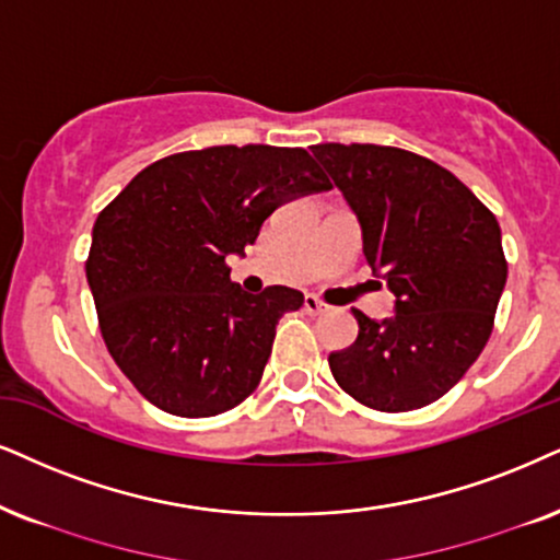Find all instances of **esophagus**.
I'll use <instances>...</instances> for the list:
<instances>
[{
    "mask_svg": "<svg viewBox=\"0 0 560 560\" xmlns=\"http://www.w3.org/2000/svg\"><path fill=\"white\" fill-rule=\"evenodd\" d=\"M328 304H323L315 294H304V313L307 315H323Z\"/></svg>",
    "mask_w": 560,
    "mask_h": 560,
    "instance_id": "34e87169",
    "label": "esophagus"
}]
</instances>
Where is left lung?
Returning a JSON list of instances; mask_svg holds the SVG:
<instances>
[{
    "label": "left lung",
    "mask_w": 560,
    "mask_h": 560,
    "mask_svg": "<svg viewBox=\"0 0 560 560\" xmlns=\"http://www.w3.org/2000/svg\"><path fill=\"white\" fill-rule=\"evenodd\" d=\"M315 160L362 224L364 258L395 294V315L359 310V336L328 357L366 408L429 406L470 370L493 330L506 258L497 217L450 170L380 144H315Z\"/></svg>",
    "instance_id": "obj_1"
}]
</instances>
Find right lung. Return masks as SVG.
I'll return each instance as SVG.
<instances>
[{"mask_svg":"<svg viewBox=\"0 0 560 560\" xmlns=\"http://www.w3.org/2000/svg\"><path fill=\"white\" fill-rule=\"evenodd\" d=\"M330 188L302 147L224 144L152 162L97 214L84 264L97 323L152 406L207 419L256 390L279 317L304 296L247 294L224 258L289 198Z\"/></svg>","mask_w":560,"mask_h":560,"instance_id":"obj_1","label":"right lung"}]
</instances>
